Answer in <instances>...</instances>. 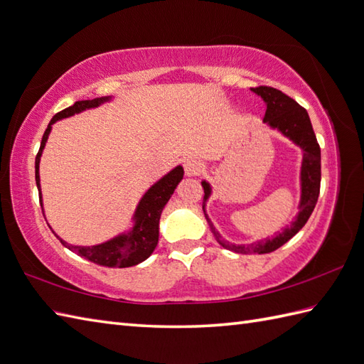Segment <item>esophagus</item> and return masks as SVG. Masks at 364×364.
Instances as JSON below:
<instances>
[{"label": "esophagus", "mask_w": 364, "mask_h": 364, "mask_svg": "<svg viewBox=\"0 0 364 364\" xmlns=\"http://www.w3.org/2000/svg\"><path fill=\"white\" fill-rule=\"evenodd\" d=\"M184 172L188 176H197L203 172V164L198 161V159H186L184 161Z\"/></svg>", "instance_id": "obj_1"}]
</instances>
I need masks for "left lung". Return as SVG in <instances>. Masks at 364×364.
<instances>
[{
  "mask_svg": "<svg viewBox=\"0 0 364 364\" xmlns=\"http://www.w3.org/2000/svg\"><path fill=\"white\" fill-rule=\"evenodd\" d=\"M257 96L264 99L267 104V112L264 122L268 124L272 129L281 132L284 136L290 138L296 146L304 150L302 166H301V201H299V213L294 218L290 228H285L282 232H279L276 237L260 240L251 245H234L225 242L222 235L218 234L213 222L209 220L206 214V201L210 197V184L208 181H201L203 189H205V197H203V213H205L206 220L209 223L210 231H213L215 240L225 247L226 250L240 252V255H265V252H273L281 248L284 243L289 242L294 234L302 230V226L307 223L311 213L316 206L319 197V184H321V149L316 141L314 127H311L310 117L306 108H302L296 100H293L282 91L272 87H257L251 88Z\"/></svg>",
  "mask_w": 364,
  "mask_h": 364,
  "instance_id": "obj_1",
  "label": "left lung"
}]
</instances>
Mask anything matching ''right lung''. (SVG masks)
<instances>
[{"label":"right lung","instance_id":"right-lung-1","mask_svg":"<svg viewBox=\"0 0 364 364\" xmlns=\"http://www.w3.org/2000/svg\"><path fill=\"white\" fill-rule=\"evenodd\" d=\"M107 100H109V96L96 97L91 100H79V102H75L74 105L62 109L60 113H57L48 124V129L45 130L43 138H41L40 150L36 156V181H37L38 193H40V205H43V203H41L40 172H38L40 156H41V151H43L46 146V141L50 133V129H53V124L63 119V117H70L75 113H80L87 108L99 107L100 104L107 102ZM183 175H184L183 167L176 166L173 171L164 175L161 180L151 186V188L144 193V197L141 198L136 210H134V215H133L134 225L132 230L129 232L117 235V237L112 240L95 245V247H75V245L66 243L63 239L58 237L54 231L53 232L55 234V237L62 242L63 247L71 250L73 252H75V255L85 257L90 262H95L97 265L109 267V268H127V267L138 265L141 262L146 260L156 248L158 237H159V217H161L166 203L172 197L176 186H178V183L183 180Z\"/></svg>","mask_w":364,"mask_h":364}]
</instances>
